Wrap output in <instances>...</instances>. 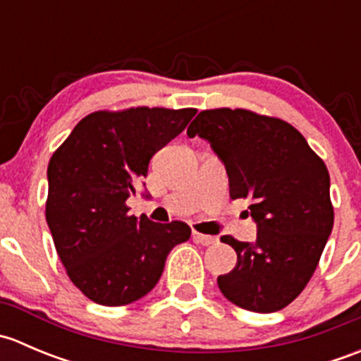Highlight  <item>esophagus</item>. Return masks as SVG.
Returning <instances> with one entry per match:
<instances>
[{
    "mask_svg": "<svg viewBox=\"0 0 361 361\" xmlns=\"http://www.w3.org/2000/svg\"><path fill=\"white\" fill-rule=\"evenodd\" d=\"M194 241L199 243V245L202 246H209V245H214V243L218 241L214 235H207V234H199V232H194Z\"/></svg>",
    "mask_w": 361,
    "mask_h": 361,
    "instance_id": "obj_1",
    "label": "esophagus"
}]
</instances>
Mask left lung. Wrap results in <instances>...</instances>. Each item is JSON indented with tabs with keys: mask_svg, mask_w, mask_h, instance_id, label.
<instances>
[{
	"mask_svg": "<svg viewBox=\"0 0 361 361\" xmlns=\"http://www.w3.org/2000/svg\"><path fill=\"white\" fill-rule=\"evenodd\" d=\"M224 160L231 199H248L257 239L224 235L238 253L218 276L225 298L246 311L274 312L300 295L334 227L330 176L292 123L245 108L204 110L188 126Z\"/></svg>",
	"mask_w": 361,
	"mask_h": 361,
	"instance_id": "8db88e82",
	"label": "left lung"
}]
</instances>
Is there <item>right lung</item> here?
Masks as SVG:
<instances>
[{
    "mask_svg": "<svg viewBox=\"0 0 361 361\" xmlns=\"http://www.w3.org/2000/svg\"><path fill=\"white\" fill-rule=\"evenodd\" d=\"M195 108H126L83 116L50 157L45 216L73 285L101 305H126L160 279L169 251L188 241L183 221L129 214L126 201L148 162L187 127Z\"/></svg>",
    "mask_w": 361,
    "mask_h": 361,
    "instance_id": "add662e5",
    "label": "right lung"
}]
</instances>
